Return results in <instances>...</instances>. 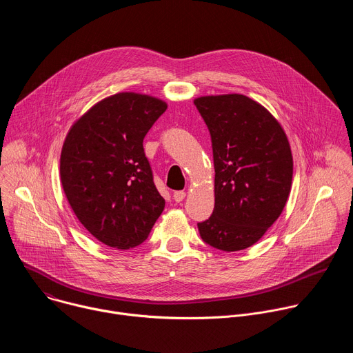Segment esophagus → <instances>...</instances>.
I'll return each mask as SVG.
<instances>
[{"mask_svg": "<svg viewBox=\"0 0 353 353\" xmlns=\"http://www.w3.org/2000/svg\"><path fill=\"white\" fill-rule=\"evenodd\" d=\"M184 198H185V191H174L173 199L176 201V203H181Z\"/></svg>", "mask_w": 353, "mask_h": 353, "instance_id": "34e87169", "label": "esophagus"}]
</instances>
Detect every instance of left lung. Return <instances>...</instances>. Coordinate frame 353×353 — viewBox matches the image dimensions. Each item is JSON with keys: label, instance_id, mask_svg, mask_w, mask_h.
I'll return each mask as SVG.
<instances>
[{"label": "left lung", "instance_id": "obj_1", "mask_svg": "<svg viewBox=\"0 0 353 353\" xmlns=\"http://www.w3.org/2000/svg\"><path fill=\"white\" fill-rule=\"evenodd\" d=\"M212 141L215 207L198 230L205 243L239 251L257 243L282 214L293 159L279 121L240 93L194 99Z\"/></svg>", "mask_w": 353, "mask_h": 353}]
</instances>
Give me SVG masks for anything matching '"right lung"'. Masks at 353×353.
Returning a JSON list of instances; mask_svg holds the SVG:
<instances>
[{"instance_id": "right-lung-1", "label": "right lung", "mask_w": 353, "mask_h": 353, "mask_svg": "<svg viewBox=\"0 0 353 353\" xmlns=\"http://www.w3.org/2000/svg\"><path fill=\"white\" fill-rule=\"evenodd\" d=\"M166 109L155 96L120 92L93 105L64 139V194L83 228L109 247L141 244L165 208L142 142Z\"/></svg>"}]
</instances>
